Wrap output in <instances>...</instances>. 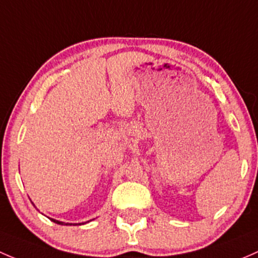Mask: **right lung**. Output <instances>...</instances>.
<instances>
[{"instance_id": "right-lung-1", "label": "right lung", "mask_w": 258, "mask_h": 258, "mask_svg": "<svg viewBox=\"0 0 258 258\" xmlns=\"http://www.w3.org/2000/svg\"><path fill=\"white\" fill-rule=\"evenodd\" d=\"M50 220H52L53 222H55V224H58V225H68V224H63L62 221H57V220H53V219H50ZM71 225H72V224H71Z\"/></svg>"}]
</instances>
